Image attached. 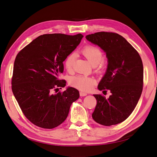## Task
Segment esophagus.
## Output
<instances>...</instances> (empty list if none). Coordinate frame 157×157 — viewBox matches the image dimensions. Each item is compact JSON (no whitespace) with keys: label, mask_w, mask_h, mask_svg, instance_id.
<instances>
[{"label":"esophagus","mask_w":157,"mask_h":157,"mask_svg":"<svg viewBox=\"0 0 157 157\" xmlns=\"http://www.w3.org/2000/svg\"><path fill=\"white\" fill-rule=\"evenodd\" d=\"M86 95H87V94H86V93L83 92H80V96H82V97H83V96H86Z\"/></svg>","instance_id":"1"}]
</instances>
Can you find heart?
<instances>
[{
	"label": "heart",
	"mask_w": 157,
	"mask_h": 157,
	"mask_svg": "<svg viewBox=\"0 0 157 157\" xmlns=\"http://www.w3.org/2000/svg\"><path fill=\"white\" fill-rule=\"evenodd\" d=\"M81 53L89 61L90 63L97 68L98 71H101L103 69L105 65V63L102 60L103 58V54L98 47L92 45L86 46L82 49ZM74 61L75 55L73 54L68 55L64 60L65 69L67 71L72 70ZM69 83L71 86L81 91L88 92L92 88L96 83V80L89 76L77 75L71 78Z\"/></svg>",
	"instance_id": "1"
}]
</instances>
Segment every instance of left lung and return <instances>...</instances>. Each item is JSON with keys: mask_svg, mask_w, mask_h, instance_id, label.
<instances>
[{"mask_svg": "<svg viewBox=\"0 0 157 157\" xmlns=\"http://www.w3.org/2000/svg\"><path fill=\"white\" fill-rule=\"evenodd\" d=\"M105 52L108 65L98 84L111 93L109 98L94 94L97 105L93 119L103 126L124 121L134 110L143 90L144 67L138 52L124 37L115 33L98 32L86 36Z\"/></svg>", "mask_w": 157, "mask_h": 157, "instance_id": "obj_1", "label": "left lung"}]
</instances>
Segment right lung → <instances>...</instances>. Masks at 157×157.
I'll list each match as a JSON object with an SVG mask.
<instances>
[{"label": "right lung", "instance_id": "obj_1", "mask_svg": "<svg viewBox=\"0 0 157 157\" xmlns=\"http://www.w3.org/2000/svg\"><path fill=\"white\" fill-rule=\"evenodd\" d=\"M82 34L61 33L38 36L17 54L14 61L12 90L25 117L37 126L52 129L67 117L73 102L80 95L68 87L63 92L52 94L64 87L59 80L63 72L65 59L80 44Z\"/></svg>", "mask_w": 157, "mask_h": 157}]
</instances>
